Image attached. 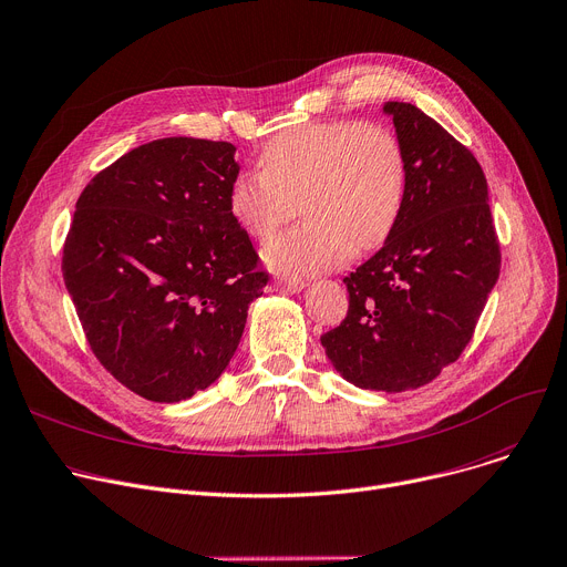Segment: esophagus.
Here are the masks:
<instances>
[{
	"label": "esophagus",
	"instance_id": "34e87169",
	"mask_svg": "<svg viewBox=\"0 0 567 567\" xmlns=\"http://www.w3.org/2000/svg\"><path fill=\"white\" fill-rule=\"evenodd\" d=\"M275 286H277V290H284V292H299L307 286V281L305 279H275Z\"/></svg>",
	"mask_w": 567,
	"mask_h": 567
}]
</instances>
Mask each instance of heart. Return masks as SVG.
Masks as SVG:
<instances>
[{
    "instance_id": "b5f03b06",
    "label": "heart",
    "mask_w": 567,
    "mask_h": 567,
    "mask_svg": "<svg viewBox=\"0 0 567 567\" xmlns=\"http://www.w3.org/2000/svg\"><path fill=\"white\" fill-rule=\"evenodd\" d=\"M262 169L228 187V208L247 236L268 240L299 210L307 217L262 251L286 277L341 265L352 249L386 243L408 194V157L375 121H320L279 132L260 151Z\"/></svg>"
}]
</instances>
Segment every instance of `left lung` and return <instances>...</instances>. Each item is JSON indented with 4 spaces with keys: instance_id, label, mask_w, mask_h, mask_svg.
I'll return each instance as SVG.
<instances>
[{
    "instance_id": "1",
    "label": "left lung",
    "mask_w": 567,
    "mask_h": 567,
    "mask_svg": "<svg viewBox=\"0 0 567 567\" xmlns=\"http://www.w3.org/2000/svg\"><path fill=\"white\" fill-rule=\"evenodd\" d=\"M408 157V194L384 247L350 277L346 320L320 337L359 389L423 386L474 337L502 249L487 181L467 146L416 105L386 103Z\"/></svg>"
}]
</instances>
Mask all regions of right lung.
I'll return each instance as SVG.
<instances>
[{"label":"right lung","instance_id":"add662e5","mask_svg":"<svg viewBox=\"0 0 567 567\" xmlns=\"http://www.w3.org/2000/svg\"><path fill=\"white\" fill-rule=\"evenodd\" d=\"M238 172L228 142L166 137L118 157L78 198L65 288L95 359L146 401L210 386L270 279L228 208Z\"/></svg>","mask_w":567,"mask_h":567}]
</instances>
